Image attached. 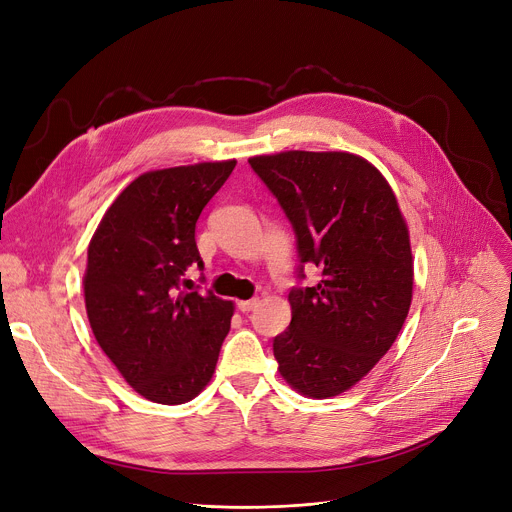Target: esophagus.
Masks as SVG:
<instances>
[{
	"label": "esophagus",
	"instance_id": "1",
	"mask_svg": "<svg viewBox=\"0 0 512 512\" xmlns=\"http://www.w3.org/2000/svg\"><path fill=\"white\" fill-rule=\"evenodd\" d=\"M259 306V298H251V300H241V302H237V308L241 310V312H251V310H255Z\"/></svg>",
	"mask_w": 512,
	"mask_h": 512
}]
</instances>
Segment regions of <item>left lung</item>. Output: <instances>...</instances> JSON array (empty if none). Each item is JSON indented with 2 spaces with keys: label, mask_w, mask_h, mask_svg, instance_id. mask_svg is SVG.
<instances>
[{
  "label": "left lung",
  "mask_w": 512,
  "mask_h": 512,
  "mask_svg": "<svg viewBox=\"0 0 512 512\" xmlns=\"http://www.w3.org/2000/svg\"><path fill=\"white\" fill-rule=\"evenodd\" d=\"M290 220L298 271L290 327L273 339L284 380L304 396L355 386L396 341L412 300L408 228L384 175L351 153L288 151L249 159Z\"/></svg>",
  "instance_id": "left-lung-1"
}]
</instances>
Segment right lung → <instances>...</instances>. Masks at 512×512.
I'll return each instance as SVG.
<instances>
[{"instance_id":"right-lung-1","label":"right lung","mask_w":512,"mask_h":512,"mask_svg":"<svg viewBox=\"0 0 512 512\" xmlns=\"http://www.w3.org/2000/svg\"><path fill=\"white\" fill-rule=\"evenodd\" d=\"M235 165L143 173L114 200L89 243L83 292L91 331L147 400L190 402L214 374L232 302L179 286L188 267H204L196 222Z\"/></svg>"}]
</instances>
